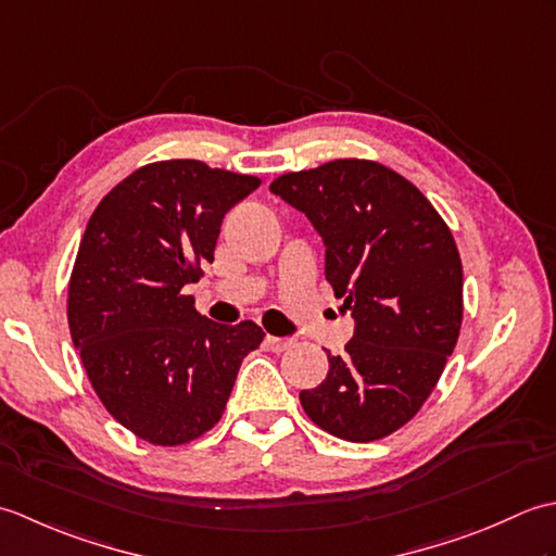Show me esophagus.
<instances>
[{
	"instance_id": "esophagus-1",
	"label": "esophagus",
	"mask_w": 556,
	"mask_h": 556,
	"mask_svg": "<svg viewBox=\"0 0 556 556\" xmlns=\"http://www.w3.org/2000/svg\"><path fill=\"white\" fill-rule=\"evenodd\" d=\"M293 344H296V341L289 339V337H269V334H267V339H265V346H267L269 351H275V353L289 351Z\"/></svg>"
}]
</instances>
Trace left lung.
<instances>
[{
    "mask_svg": "<svg viewBox=\"0 0 556 556\" xmlns=\"http://www.w3.org/2000/svg\"><path fill=\"white\" fill-rule=\"evenodd\" d=\"M325 241V277L356 329L327 353L323 384L301 406L325 432L375 442L428 401L464 320V269L440 212L394 169L334 160L269 184Z\"/></svg>",
    "mask_w": 556,
    "mask_h": 556,
    "instance_id": "1",
    "label": "left lung"
}]
</instances>
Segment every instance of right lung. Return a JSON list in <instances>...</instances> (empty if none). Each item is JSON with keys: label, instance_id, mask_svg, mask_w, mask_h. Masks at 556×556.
I'll return each instance as SVG.
<instances>
[{"label": "right lung", "instance_id": "obj_1", "mask_svg": "<svg viewBox=\"0 0 556 556\" xmlns=\"http://www.w3.org/2000/svg\"><path fill=\"white\" fill-rule=\"evenodd\" d=\"M257 186L198 160L152 162L88 219L68 281L71 339L102 406L150 444L215 428L265 337L251 320H207L184 293L215 260L224 215Z\"/></svg>", "mask_w": 556, "mask_h": 556}]
</instances>
